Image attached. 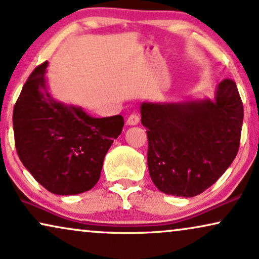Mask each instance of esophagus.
Wrapping results in <instances>:
<instances>
[{
  "label": "esophagus",
  "mask_w": 259,
  "mask_h": 259,
  "mask_svg": "<svg viewBox=\"0 0 259 259\" xmlns=\"http://www.w3.org/2000/svg\"><path fill=\"white\" fill-rule=\"evenodd\" d=\"M139 121H140V119H139V116L137 115V114H131V115L128 116V119H127V125L136 126V125H138V123H139Z\"/></svg>",
  "instance_id": "1"
}]
</instances>
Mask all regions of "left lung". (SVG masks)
Here are the masks:
<instances>
[{"label": "left lung", "instance_id": "1", "mask_svg": "<svg viewBox=\"0 0 259 259\" xmlns=\"http://www.w3.org/2000/svg\"><path fill=\"white\" fill-rule=\"evenodd\" d=\"M140 113L151 180L164 194L199 195L236 158L244 109L232 79L221 80L214 100L143 102Z\"/></svg>", "mask_w": 259, "mask_h": 259}]
</instances>
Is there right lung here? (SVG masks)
I'll use <instances>...</instances> for the list:
<instances>
[{"instance_id":"add662e5","label":"right lung","mask_w":259,"mask_h":259,"mask_svg":"<svg viewBox=\"0 0 259 259\" xmlns=\"http://www.w3.org/2000/svg\"><path fill=\"white\" fill-rule=\"evenodd\" d=\"M45 62L23 85L13 112L19 158L56 195L84 193L100 180L103 159L121 134L123 117H93L49 92Z\"/></svg>"}]
</instances>
